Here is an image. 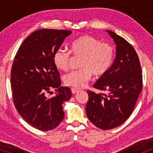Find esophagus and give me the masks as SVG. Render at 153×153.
Wrapping results in <instances>:
<instances>
[{"label": "esophagus", "mask_w": 153, "mask_h": 153, "mask_svg": "<svg viewBox=\"0 0 153 153\" xmlns=\"http://www.w3.org/2000/svg\"><path fill=\"white\" fill-rule=\"evenodd\" d=\"M71 91H72V94H75L76 93H77V92H78L79 90L77 89V88H72L71 89Z\"/></svg>", "instance_id": "esophagus-1"}]
</instances>
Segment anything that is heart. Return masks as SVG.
<instances>
[{"instance_id": "heart-1", "label": "heart", "mask_w": 153, "mask_h": 153, "mask_svg": "<svg viewBox=\"0 0 153 153\" xmlns=\"http://www.w3.org/2000/svg\"><path fill=\"white\" fill-rule=\"evenodd\" d=\"M71 53L81 57V69L66 74L63 81L66 85L80 88L86 85L93 74L101 76L109 70L114 60L115 49L109 42H102L89 35H82L70 44V51L59 49L55 52L53 62L58 70H68Z\"/></svg>"}]
</instances>
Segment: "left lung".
Listing matches in <instances>:
<instances>
[{
	"label": "left lung",
	"instance_id": "8db88e82",
	"mask_svg": "<svg viewBox=\"0 0 153 153\" xmlns=\"http://www.w3.org/2000/svg\"><path fill=\"white\" fill-rule=\"evenodd\" d=\"M106 32L116 45V58L93 88L108 93L88 91L89 98L85 107L88 118L103 130L114 129L127 120L143 88L141 64L134 47L115 33Z\"/></svg>",
	"mask_w": 153,
	"mask_h": 153
}]
</instances>
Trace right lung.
Segmentation results:
<instances>
[{"label":"right lung","instance_id":"obj_1","mask_svg":"<svg viewBox=\"0 0 153 153\" xmlns=\"http://www.w3.org/2000/svg\"><path fill=\"white\" fill-rule=\"evenodd\" d=\"M71 33L53 29L35 31L24 39L14 57L11 70L14 106L24 120L39 130H51L60 125L65 116L62 104L72 97L70 88L60 86L53 62L54 53ZM53 89L58 93L49 98Z\"/></svg>","mask_w":153,"mask_h":153}]
</instances>
